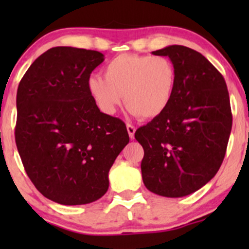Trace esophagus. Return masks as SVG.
<instances>
[{"label":"esophagus","mask_w":249,"mask_h":249,"mask_svg":"<svg viewBox=\"0 0 249 249\" xmlns=\"http://www.w3.org/2000/svg\"><path fill=\"white\" fill-rule=\"evenodd\" d=\"M126 128H127V132H128V136H130L131 139L134 138V132H136V127L133 126V125L131 124H126Z\"/></svg>","instance_id":"obj_1"}]
</instances>
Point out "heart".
<instances>
[{
  "mask_svg": "<svg viewBox=\"0 0 249 249\" xmlns=\"http://www.w3.org/2000/svg\"><path fill=\"white\" fill-rule=\"evenodd\" d=\"M104 76L89 77L87 89L105 115L116 112L124 95L131 115L157 118L170 107L176 91V67L164 56L122 53L105 65Z\"/></svg>",
  "mask_w": 249,
  "mask_h": 249,
  "instance_id": "1",
  "label": "heart"
}]
</instances>
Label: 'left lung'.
<instances>
[{"mask_svg":"<svg viewBox=\"0 0 249 249\" xmlns=\"http://www.w3.org/2000/svg\"><path fill=\"white\" fill-rule=\"evenodd\" d=\"M177 70L170 107L134 133L144 148L142 176L148 191L167 198L192 194L215 176L232 130L227 85L206 57L184 45L153 51Z\"/></svg>","mask_w":249,"mask_h":249,"instance_id":"1","label":"left lung"}]
</instances>
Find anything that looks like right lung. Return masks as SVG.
<instances>
[{
	"instance_id": "right-lung-1",
	"label": "right lung",
	"mask_w": 249,
	"mask_h": 249,
	"mask_svg": "<svg viewBox=\"0 0 249 249\" xmlns=\"http://www.w3.org/2000/svg\"><path fill=\"white\" fill-rule=\"evenodd\" d=\"M103 62L95 50L51 48L17 89V150L35 187L57 204L102 198L108 171L130 141L124 123L101 112L88 92V78Z\"/></svg>"
}]
</instances>
